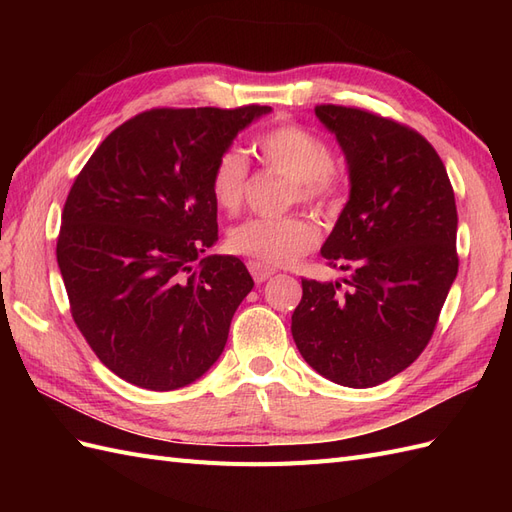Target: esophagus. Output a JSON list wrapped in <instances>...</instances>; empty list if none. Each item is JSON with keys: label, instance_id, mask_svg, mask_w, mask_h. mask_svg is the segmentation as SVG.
Here are the masks:
<instances>
[{"label": "esophagus", "instance_id": "esophagus-1", "mask_svg": "<svg viewBox=\"0 0 512 512\" xmlns=\"http://www.w3.org/2000/svg\"><path fill=\"white\" fill-rule=\"evenodd\" d=\"M247 269H250V273H252V277H254V282H256V284L267 282L269 277L275 273V269H273V267H269V265H262V262H256V260H250V262H247Z\"/></svg>", "mask_w": 512, "mask_h": 512}]
</instances>
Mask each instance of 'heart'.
Segmentation results:
<instances>
[{
  "instance_id": "1",
  "label": "heart",
  "mask_w": 512,
  "mask_h": 512,
  "mask_svg": "<svg viewBox=\"0 0 512 512\" xmlns=\"http://www.w3.org/2000/svg\"><path fill=\"white\" fill-rule=\"evenodd\" d=\"M254 149L269 170L292 179L290 203L327 205L339 190V173L324 138L299 123H280L262 132ZM211 196L222 211L237 213L250 188V164L237 147L215 158L209 175ZM320 241V232L305 215L267 220L252 218L230 228L226 247L262 265H292Z\"/></svg>"
}]
</instances>
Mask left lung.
<instances>
[{"mask_svg": "<svg viewBox=\"0 0 512 512\" xmlns=\"http://www.w3.org/2000/svg\"><path fill=\"white\" fill-rule=\"evenodd\" d=\"M342 147L350 200L322 245L350 280H301L292 337L320 376L369 389L410 367L436 331L457 269V207L423 134L365 108L318 104Z\"/></svg>", "mask_w": 512, "mask_h": 512, "instance_id": "left-lung-1", "label": "left lung"}]
</instances>
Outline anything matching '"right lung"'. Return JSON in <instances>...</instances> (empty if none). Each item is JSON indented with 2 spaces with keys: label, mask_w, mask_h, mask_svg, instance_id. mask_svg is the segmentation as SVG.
Instances as JSON below:
<instances>
[{
  "label": "right lung",
  "mask_w": 512,
  "mask_h": 512,
  "mask_svg": "<svg viewBox=\"0 0 512 512\" xmlns=\"http://www.w3.org/2000/svg\"><path fill=\"white\" fill-rule=\"evenodd\" d=\"M269 106L151 108L121 123L76 175L57 265L74 324L115 376L175 391L220 359L254 288L218 241L209 175L239 130Z\"/></svg>",
  "instance_id": "add662e5"
}]
</instances>
